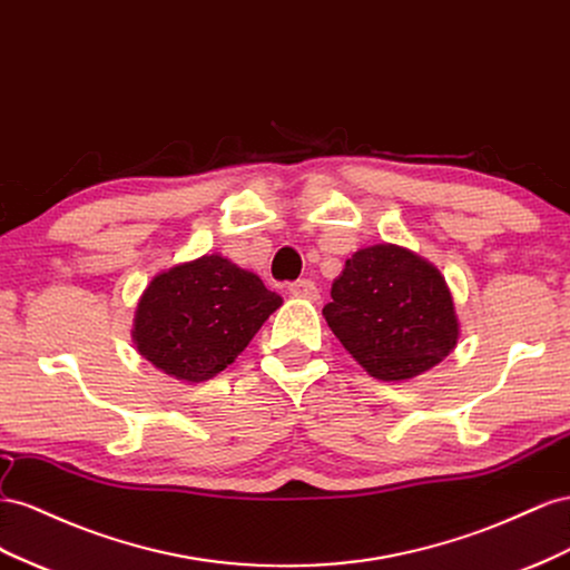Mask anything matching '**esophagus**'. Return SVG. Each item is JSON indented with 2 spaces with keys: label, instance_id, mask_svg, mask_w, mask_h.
<instances>
[{
  "label": "esophagus",
  "instance_id": "obj_1",
  "mask_svg": "<svg viewBox=\"0 0 570 570\" xmlns=\"http://www.w3.org/2000/svg\"><path fill=\"white\" fill-rule=\"evenodd\" d=\"M288 294L298 301H311V303H317V298H320V291H317L315 282H311V279L294 282L288 286Z\"/></svg>",
  "mask_w": 570,
  "mask_h": 570
}]
</instances>
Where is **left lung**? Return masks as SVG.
<instances>
[{
  "mask_svg": "<svg viewBox=\"0 0 570 570\" xmlns=\"http://www.w3.org/2000/svg\"><path fill=\"white\" fill-rule=\"evenodd\" d=\"M322 315L367 375L382 382L432 370L461 336L442 272L396 243L355 250L334 279L332 303Z\"/></svg>",
  "mask_w": 570,
  "mask_h": 570,
  "instance_id": "8db88e82",
  "label": "left lung"
}]
</instances>
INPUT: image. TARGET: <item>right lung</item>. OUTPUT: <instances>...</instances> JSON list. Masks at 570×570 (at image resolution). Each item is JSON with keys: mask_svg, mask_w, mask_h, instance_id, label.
<instances>
[{"mask_svg": "<svg viewBox=\"0 0 570 570\" xmlns=\"http://www.w3.org/2000/svg\"><path fill=\"white\" fill-rule=\"evenodd\" d=\"M284 301L219 253L161 269L134 315V344L159 372L198 384L232 365Z\"/></svg>", "mask_w": 570, "mask_h": 570, "instance_id": "1", "label": "right lung"}]
</instances>
